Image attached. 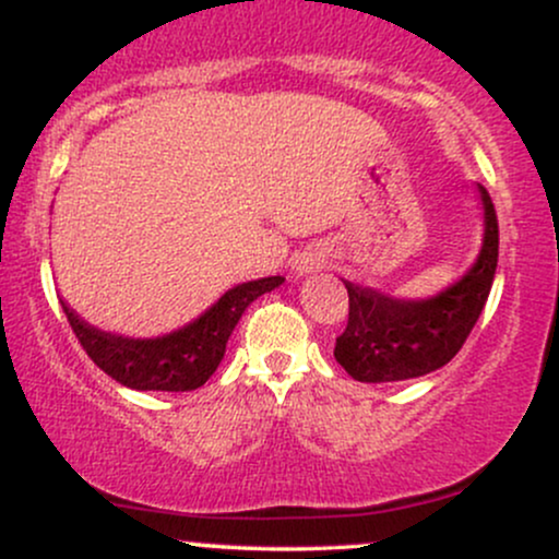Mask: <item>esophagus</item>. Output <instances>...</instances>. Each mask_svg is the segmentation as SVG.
Masks as SVG:
<instances>
[{"label":"esophagus","mask_w":559,"mask_h":559,"mask_svg":"<svg viewBox=\"0 0 559 559\" xmlns=\"http://www.w3.org/2000/svg\"><path fill=\"white\" fill-rule=\"evenodd\" d=\"M299 271H301V273H307V267H299Z\"/></svg>","instance_id":"obj_1"}]
</instances>
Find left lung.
<instances>
[{
	"label": "left lung",
	"instance_id": "1",
	"mask_svg": "<svg viewBox=\"0 0 559 559\" xmlns=\"http://www.w3.org/2000/svg\"><path fill=\"white\" fill-rule=\"evenodd\" d=\"M484 202V247L463 281L439 297L407 301L344 281L349 320L333 357L355 381L389 383L433 373L463 349L489 299L499 258V226L489 191Z\"/></svg>",
	"mask_w": 559,
	"mask_h": 559
}]
</instances>
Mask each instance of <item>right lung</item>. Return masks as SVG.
Returning a JSON list of instances; mask_svg holds the SVG:
<instances>
[{
  "label": "right lung",
  "instance_id": "right-lung-1",
  "mask_svg": "<svg viewBox=\"0 0 559 559\" xmlns=\"http://www.w3.org/2000/svg\"><path fill=\"white\" fill-rule=\"evenodd\" d=\"M281 284V275H271L230 288L202 318L163 338H126L94 329L70 310L66 299L62 310L96 368L118 383L136 391H194L207 383L221 365L241 312Z\"/></svg>",
  "mask_w": 559,
  "mask_h": 559
}]
</instances>
